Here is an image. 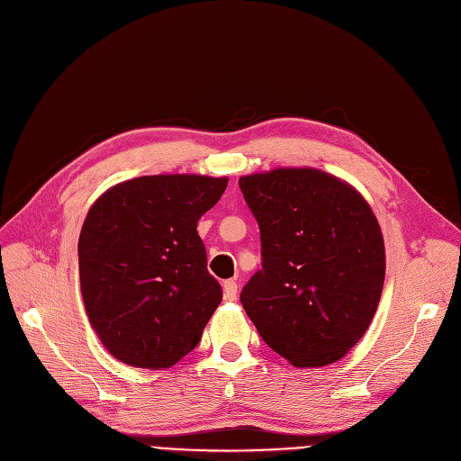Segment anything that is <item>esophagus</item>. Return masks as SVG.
<instances>
[{"label":"esophagus","mask_w":461,"mask_h":461,"mask_svg":"<svg viewBox=\"0 0 461 461\" xmlns=\"http://www.w3.org/2000/svg\"><path fill=\"white\" fill-rule=\"evenodd\" d=\"M224 298L226 300H235L237 298V283L233 279L224 281Z\"/></svg>","instance_id":"esophagus-1"}]
</instances>
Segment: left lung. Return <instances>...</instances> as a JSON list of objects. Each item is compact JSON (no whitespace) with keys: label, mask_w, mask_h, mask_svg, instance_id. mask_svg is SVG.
<instances>
[{"label":"left lung","mask_w":461,"mask_h":461,"mask_svg":"<svg viewBox=\"0 0 461 461\" xmlns=\"http://www.w3.org/2000/svg\"><path fill=\"white\" fill-rule=\"evenodd\" d=\"M260 228L262 269L241 303L264 342L294 366L336 363L376 313L385 249L365 197L317 168L240 178Z\"/></svg>","instance_id":"left-lung-1"}]
</instances>
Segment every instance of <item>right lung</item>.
<instances>
[{"instance_id":"obj_1","label":"right lung","mask_w":461,"mask_h":461,"mask_svg":"<svg viewBox=\"0 0 461 461\" xmlns=\"http://www.w3.org/2000/svg\"><path fill=\"white\" fill-rule=\"evenodd\" d=\"M228 178L156 175L102 194L79 233L85 312L106 349L131 366L168 368L190 353L221 302L199 218Z\"/></svg>"}]
</instances>
